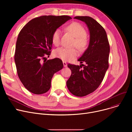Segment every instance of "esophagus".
Returning <instances> with one entry per match:
<instances>
[{"instance_id": "1", "label": "esophagus", "mask_w": 132, "mask_h": 132, "mask_svg": "<svg viewBox=\"0 0 132 132\" xmlns=\"http://www.w3.org/2000/svg\"><path fill=\"white\" fill-rule=\"evenodd\" d=\"M63 65H64V66L65 67H66L67 66V63H66V62L65 61H63Z\"/></svg>"}]
</instances>
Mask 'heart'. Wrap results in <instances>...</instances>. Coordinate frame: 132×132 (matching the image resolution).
Wrapping results in <instances>:
<instances>
[{"label":"heart","mask_w":132,"mask_h":132,"mask_svg":"<svg viewBox=\"0 0 132 132\" xmlns=\"http://www.w3.org/2000/svg\"><path fill=\"white\" fill-rule=\"evenodd\" d=\"M66 28L75 37L73 46H75L80 51L85 50L88 45V39L86 37L87 31L84 26L75 22L69 24ZM60 35L61 31L58 29L55 30L52 35V42L55 46L59 45L60 43ZM54 54L55 57L62 60L70 61L77 56L78 51L75 48H67L62 47L55 50Z\"/></svg>","instance_id":"obj_1"}]
</instances>
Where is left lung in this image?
<instances>
[{
    "mask_svg": "<svg viewBox=\"0 0 132 132\" xmlns=\"http://www.w3.org/2000/svg\"><path fill=\"white\" fill-rule=\"evenodd\" d=\"M74 19L84 21L90 33V42L87 49L78 60L86 65L68 64L72 74L66 82L70 92L78 97L89 95L98 88L109 68L110 45L104 28L93 18L75 16Z\"/></svg>",
    "mask_w": 132,
    "mask_h": 132,
    "instance_id": "left-lung-1",
    "label": "left lung"
}]
</instances>
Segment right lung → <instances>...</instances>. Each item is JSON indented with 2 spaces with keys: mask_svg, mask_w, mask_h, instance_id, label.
<instances>
[{
  "mask_svg": "<svg viewBox=\"0 0 132 132\" xmlns=\"http://www.w3.org/2000/svg\"><path fill=\"white\" fill-rule=\"evenodd\" d=\"M71 19L67 15L40 16L30 20L19 32L14 60L18 77L30 92L46 93L53 74L63 68L59 58H45L51 54L53 32Z\"/></svg>",
  "mask_w": 132,
  "mask_h": 132,
  "instance_id": "right-lung-1",
  "label": "right lung"
}]
</instances>
